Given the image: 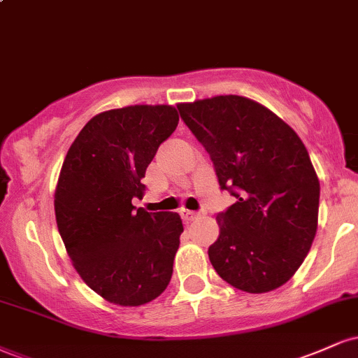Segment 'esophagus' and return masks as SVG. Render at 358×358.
<instances>
[{
  "instance_id": "34e87169",
  "label": "esophagus",
  "mask_w": 358,
  "mask_h": 358,
  "mask_svg": "<svg viewBox=\"0 0 358 358\" xmlns=\"http://www.w3.org/2000/svg\"><path fill=\"white\" fill-rule=\"evenodd\" d=\"M182 217H183V220H195V219H199L200 213L192 212V210H182Z\"/></svg>"
}]
</instances>
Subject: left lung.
Here are the masks:
<instances>
[{"label": "left lung", "instance_id": "8db88e82", "mask_svg": "<svg viewBox=\"0 0 358 358\" xmlns=\"http://www.w3.org/2000/svg\"><path fill=\"white\" fill-rule=\"evenodd\" d=\"M210 155L222 190L236 203L217 215L208 248L217 274L245 293H268L293 278L318 227L320 182L299 136L273 110L242 96L178 104Z\"/></svg>", "mask_w": 358, "mask_h": 358}]
</instances>
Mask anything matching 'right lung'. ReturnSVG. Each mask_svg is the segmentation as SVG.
I'll return each mask as SVG.
<instances>
[{"instance_id": "add662e5", "label": "right lung", "mask_w": 358, "mask_h": 358, "mask_svg": "<svg viewBox=\"0 0 358 358\" xmlns=\"http://www.w3.org/2000/svg\"><path fill=\"white\" fill-rule=\"evenodd\" d=\"M178 126L173 106H127L94 116L69 148L55 188V219L84 282L106 301L139 306L166 289L183 224L146 212V168Z\"/></svg>"}]
</instances>
